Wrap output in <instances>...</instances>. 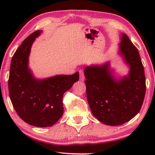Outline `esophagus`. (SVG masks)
Listing matches in <instances>:
<instances>
[{
    "instance_id": "1",
    "label": "esophagus",
    "mask_w": 155,
    "mask_h": 155,
    "mask_svg": "<svg viewBox=\"0 0 155 155\" xmlns=\"http://www.w3.org/2000/svg\"><path fill=\"white\" fill-rule=\"evenodd\" d=\"M79 74H80V81H83L85 80V77H84V72L82 70H80L79 71Z\"/></svg>"
}]
</instances>
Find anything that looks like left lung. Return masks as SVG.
<instances>
[{"label":"left lung","mask_w":155,"mask_h":155,"mask_svg":"<svg viewBox=\"0 0 155 155\" xmlns=\"http://www.w3.org/2000/svg\"><path fill=\"white\" fill-rule=\"evenodd\" d=\"M118 54L129 68L117 77L110 61L84 69L87 99L92 114L103 124L118 126L133 118L142 106L146 77L139 52L125 33H121Z\"/></svg>","instance_id":"8db88e82"}]
</instances>
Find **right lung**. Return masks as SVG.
Listing matches in <instances>:
<instances>
[{"label": "right lung", "mask_w": 155, "mask_h": 155, "mask_svg": "<svg viewBox=\"0 0 155 155\" xmlns=\"http://www.w3.org/2000/svg\"><path fill=\"white\" fill-rule=\"evenodd\" d=\"M42 31L27 37L12 57L8 81L9 93L18 115L27 124L37 127L54 125L64 114L63 96L79 79L78 72L37 78L28 66L31 46Z\"/></svg>", "instance_id": "right-lung-1"}]
</instances>
